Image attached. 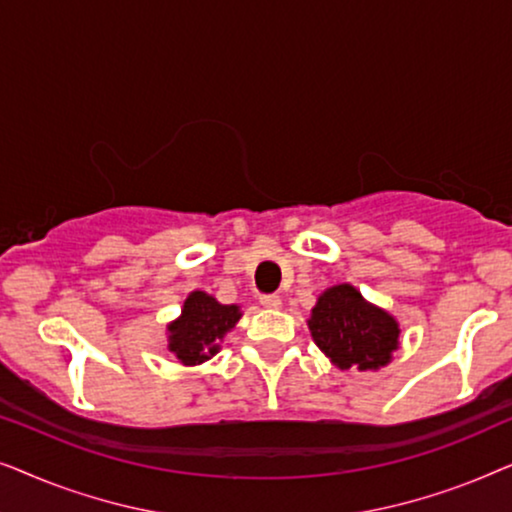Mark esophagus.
<instances>
[{
	"mask_svg": "<svg viewBox=\"0 0 512 512\" xmlns=\"http://www.w3.org/2000/svg\"><path fill=\"white\" fill-rule=\"evenodd\" d=\"M261 305L263 307H268V310H279V307H282V298L279 296H261Z\"/></svg>",
	"mask_w": 512,
	"mask_h": 512,
	"instance_id": "esophagus-1",
	"label": "esophagus"
}]
</instances>
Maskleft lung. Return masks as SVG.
Wrapping results in <instances>:
<instances>
[{
  "label": "left lung",
  "instance_id": "obj_1",
  "mask_svg": "<svg viewBox=\"0 0 512 512\" xmlns=\"http://www.w3.org/2000/svg\"><path fill=\"white\" fill-rule=\"evenodd\" d=\"M307 328L314 345L340 370H380L401 345V326L394 314L370 303L347 282L319 293Z\"/></svg>",
  "mask_w": 512,
  "mask_h": 512
}]
</instances>
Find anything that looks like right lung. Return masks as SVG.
Segmentation results:
<instances>
[{
  "mask_svg": "<svg viewBox=\"0 0 512 512\" xmlns=\"http://www.w3.org/2000/svg\"><path fill=\"white\" fill-rule=\"evenodd\" d=\"M240 319V305H223L207 291L195 289L186 296L179 317L165 328L167 352L184 366H200L219 354L221 342Z\"/></svg>",
  "mask_w": 512,
  "mask_h": 512,
  "instance_id": "obj_1",
  "label": "right lung"
}]
</instances>
